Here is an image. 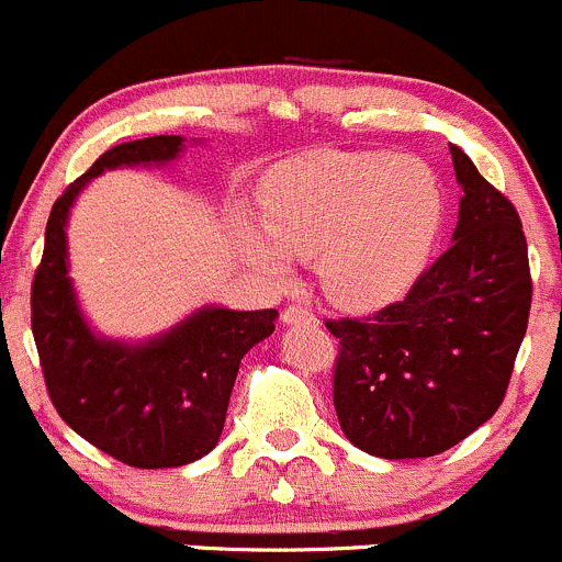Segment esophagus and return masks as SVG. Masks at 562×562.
Masks as SVG:
<instances>
[{
	"label": "esophagus",
	"instance_id": "obj_1",
	"mask_svg": "<svg viewBox=\"0 0 562 562\" xmlns=\"http://www.w3.org/2000/svg\"><path fill=\"white\" fill-rule=\"evenodd\" d=\"M281 322L283 325H297V322H316V316L308 308H303V305H286L281 311Z\"/></svg>",
	"mask_w": 562,
	"mask_h": 562
}]
</instances>
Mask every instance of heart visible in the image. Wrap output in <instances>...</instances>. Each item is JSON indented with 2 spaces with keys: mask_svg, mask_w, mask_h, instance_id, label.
<instances>
[{
  "mask_svg": "<svg viewBox=\"0 0 562 562\" xmlns=\"http://www.w3.org/2000/svg\"><path fill=\"white\" fill-rule=\"evenodd\" d=\"M265 232L237 226L243 254L273 279L289 257H319L333 303L382 308L404 297L437 240L442 186L418 158L393 153H308L273 166L259 188Z\"/></svg>",
  "mask_w": 562,
  "mask_h": 562,
  "instance_id": "1",
  "label": "heart"
}]
</instances>
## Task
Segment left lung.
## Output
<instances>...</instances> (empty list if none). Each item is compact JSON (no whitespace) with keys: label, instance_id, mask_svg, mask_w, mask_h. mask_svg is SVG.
<instances>
[{"label":"left lung","instance_id":"8db88e82","mask_svg":"<svg viewBox=\"0 0 562 562\" xmlns=\"http://www.w3.org/2000/svg\"><path fill=\"white\" fill-rule=\"evenodd\" d=\"M464 196L453 243L407 297L363 319H327L338 338L333 404L347 440L380 459L448 451L503 404L530 316L519 213L451 144Z\"/></svg>","mask_w":562,"mask_h":562}]
</instances>
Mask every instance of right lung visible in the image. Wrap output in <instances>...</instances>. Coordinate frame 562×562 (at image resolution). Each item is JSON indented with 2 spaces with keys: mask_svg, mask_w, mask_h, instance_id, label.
Here are the masks:
<instances>
[{
  "mask_svg": "<svg viewBox=\"0 0 562 562\" xmlns=\"http://www.w3.org/2000/svg\"><path fill=\"white\" fill-rule=\"evenodd\" d=\"M182 136H149L111 147L70 182L46 224L32 281V336L59 418L116 462L142 470L182 468L210 453L224 431L240 360L276 330L279 311L204 305L142 344L98 336L68 276L70 207L92 177L116 166H164Z\"/></svg>",
  "mask_w": 562,
  "mask_h": 562,
  "instance_id": "obj_1",
  "label": "right lung"
}]
</instances>
